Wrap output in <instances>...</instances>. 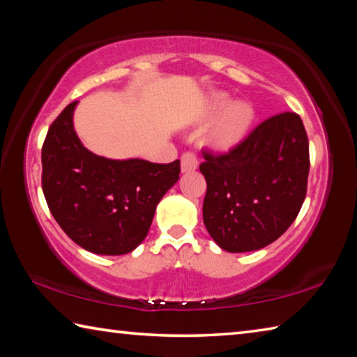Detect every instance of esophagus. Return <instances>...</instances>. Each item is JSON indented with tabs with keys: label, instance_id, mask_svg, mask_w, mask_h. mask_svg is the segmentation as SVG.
<instances>
[{
	"label": "esophagus",
	"instance_id": "obj_1",
	"mask_svg": "<svg viewBox=\"0 0 357 357\" xmlns=\"http://www.w3.org/2000/svg\"><path fill=\"white\" fill-rule=\"evenodd\" d=\"M197 167H198V159L193 153H184L183 157H181V170L184 173L197 170Z\"/></svg>",
	"mask_w": 357,
	"mask_h": 357
}]
</instances>
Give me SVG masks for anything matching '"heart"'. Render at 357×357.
Returning a JSON list of instances; mask_svg holds the SVG:
<instances>
[{
	"instance_id": "heart-1",
	"label": "heart",
	"mask_w": 357,
	"mask_h": 357,
	"mask_svg": "<svg viewBox=\"0 0 357 357\" xmlns=\"http://www.w3.org/2000/svg\"><path fill=\"white\" fill-rule=\"evenodd\" d=\"M215 119L209 130L208 142L215 149H229L236 146L249 134L253 121H255V108L250 102L231 99L225 94H215L209 99L206 105V116Z\"/></svg>"
}]
</instances>
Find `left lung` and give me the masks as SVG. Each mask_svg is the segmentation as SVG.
<instances>
[{"label":"left lung","mask_w":357,"mask_h":357,"mask_svg":"<svg viewBox=\"0 0 357 357\" xmlns=\"http://www.w3.org/2000/svg\"><path fill=\"white\" fill-rule=\"evenodd\" d=\"M203 222L220 249L253 252L298 217L309 178V140L296 113L263 121L227 154L203 153Z\"/></svg>","instance_id":"left-lung-1"}]
</instances>
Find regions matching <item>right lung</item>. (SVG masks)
<instances>
[{
  "label": "right lung",
  "instance_id": "right-lung-1",
  "mask_svg": "<svg viewBox=\"0 0 357 357\" xmlns=\"http://www.w3.org/2000/svg\"><path fill=\"white\" fill-rule=\"evenodd\" d=\"M72 102L53 121L42 146V190L63 231L98 255L135 250L149 231L155 206L179 179V160L107 159L83 146Z\"/></svg>",
  "mask_w": 357,
  "mask_h": 357
}]
</instances>
